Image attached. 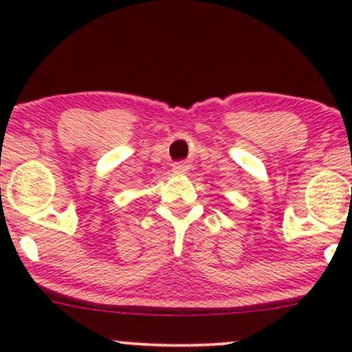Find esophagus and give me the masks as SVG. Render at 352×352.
Instances as JSON below:
<instances>
[{
    "label": "esophagus",
    "mask_w": 352,
    "mask_h": 352,
    "mask_svg": "<svg viewBox=\"0 0 352 352\" xmlns=\"http://www.w3.org/2000/svg\"><path fill=\"white\" fill-rule=\"evenodd\" d=\"M187 168H188V165L185 162H179V164L173 165V170H175V172H185Z\"/></svg>",
    "instance_id": "esophagus-1"
}]
</instances>
